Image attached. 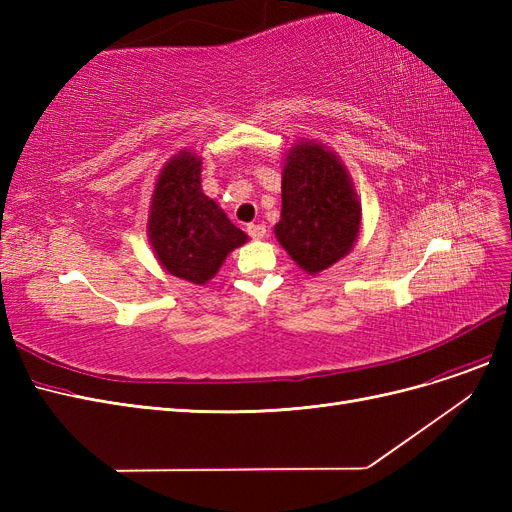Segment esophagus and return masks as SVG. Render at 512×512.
Masks as SVG:
<instances>
[{
	"label": "esophagus",
	"mask_w": 512,
	"mask_h": 512,
	"mask_svg": "<svg viewBox=\"0 0 512 512\" xmlns=\"http://www.w3.org/2000/svg\"><path fill=\"white\" fill-rule=\"evenodd\" d=\"M247 235H250L252 239H262L267 235V226L265 224H247Z\"/></svg>",
	"instance_id": "34e87169"
}]
</instances>
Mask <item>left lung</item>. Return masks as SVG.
Listing matches in <instances>:
<instances>
[{
	"label": "left lung",
	"instance_id": "left-lung-1",
	"mask_svg": "<svg viewBox=\"0 0 512 512\" xmlns=\"http://www.w3.org/2000/svg\"><path fill=\"white\" fill-rule=\"evenodd\" d=\"M361 228V207L346 168L318 143H299L282 173V220L277 241L307 273L344 258Z\"/></svg>",
	"mask_w": 512,
	"mask_h": 512
}]
</instances>
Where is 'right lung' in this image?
Instances as JSON below:
<instances>
[{
	"mask_svg": "<svg viewBox=\"0 0 512 512\" xmlns=\"http://www.w3.org/2000/svg\"><path fill=\"white\" fill-rule=\"evenodd\" d=\"M149 241L160 265L192 284H207L226 256L247 241L245 232L200 190V160L190 151L170 160L156 183Z\"/></svg>",
	"mask_w": 512,
	"mask_h": 512,
	"instance_id": "1",
	"label": "right lung"
}]
</instances>
